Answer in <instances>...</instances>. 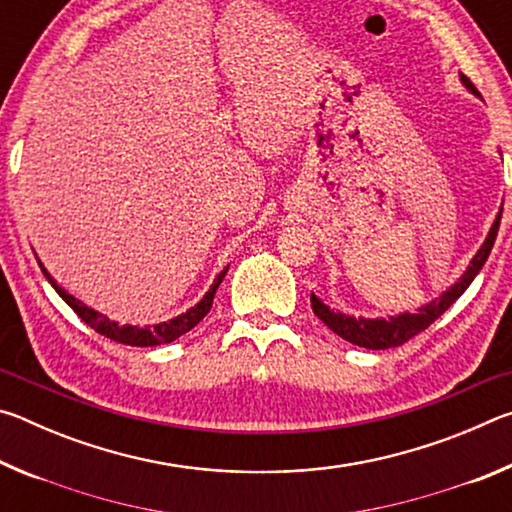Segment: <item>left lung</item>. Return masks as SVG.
I'll use <instances>...</instances> for the list:
<instances>
[{
	"label": "left lung",
	"mask_w": 512,
	"mask_h": 512,
	"mask_svg": "<svg viewBox=\"0 0 512 512\" xmlns=\"http://www.w3.org/2000/svg\"><path fill=\"white\" fill-rule=\"evenodd\" d=\"M461 83L472 94H476V88L472 85V81L463 74H461ZM501 210H504V207H499V214H497L495 223H492L488 237H485L481 248L476 250V255L472 257L470 266L465 268V273L458 277L452 287L440 293L436 300L427 302V305L420 307L418 311H413V314H409V311H402V314L388 316V318H363V316L357 318V316L343 314V311L329 309L325 302L316 296V293H311V309H314V314L323 320V323L332 329L334 334H339L341 339L350 341L354 345H359V348H368V350L397 348V345H402L409 339H413L415 334H420L422 329H427L438 316H443L445 311L463 296L465 289L470 287L474 277L479 275V271L483 268L485 259H488L492 246H495L499 223H501Z\"/></svg>",
	"instance_id": "left-lung-1"
}]
</instances>
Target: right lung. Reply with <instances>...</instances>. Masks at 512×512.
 <instances>
[{"mask_svg":"<svg viewBox=\"0 0 512 512\" xmlns=\"http://www.w3.org/2000/svg\"><path fill=\"white\" fill-rule=\"evenodd\" d=\"M42 273H45V277L49 280L51 287L56 289V293L60 298H63L69 307H72L76 314H79V318L83 320V323H88L94 332H99L103 336H108L110 341L115 343H124V345H133V348H151V345H162V343H171L176 341L178 336L187 334L189 329H194L201 320L207 316V311L212 309V300H214V293L216 289H219V284L223 282L225 273H228L230 266H225L223 271L216 275V280L210 289H207L205 296L196 302L194 307H189L185 314H180L176 318L171 320H164V323H158V325H146V327H137V325H119L115 323V320H110L108 316L99 314V311H94L92 307L83 305L81 300H76L74 296H69V293L60 287V284L54 280V277L49 275V271L45 266H42V262H38Z\"/></svg>","mask_w":512,"mask_h":512,"instance_id":"right-lung-1","label":"right lung"}]
</instances>
